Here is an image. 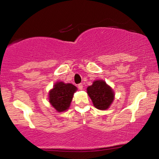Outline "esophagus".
Returning a JSON list of instances; mask_svg holds the SVG:
<instances>
[{"label": "esophagus", "instance_id": "1", "mask_svg": "<svg viewBox=\"0 0 159 159\" xmlns=\"http://www.w3.org/2000/svg\"><path fill=\"white\" fill-rule=\"evenodd\" d=\"M78 88H79L80 90H82V89H83V85H82V83H80V84H78Z\"/></svg>", "mask_w": 159, "mask_h": 159}]
</instances>
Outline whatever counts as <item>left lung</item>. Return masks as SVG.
I'll list each match as a JSON object with an SVG mask.
<instances>
[{"label":"left lung","mask_w":159,"mask_h":159,"mask_svg":"<svg viewBox=\"0 0 159 159\" xmlns=\"http://www.w3.org/2000/svg\"><path fill=\"white\" fill-rule=\"evenodd\" d=\"M87 93L92 100L93 106L99 110H106L114 101L115 94L113 89L104 80H98L88 87Z\"/></svg>","instance_id":"obj_1"}]
</instances>
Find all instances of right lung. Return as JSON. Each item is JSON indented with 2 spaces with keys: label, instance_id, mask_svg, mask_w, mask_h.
Masks as SVG:
<instances>
[{
  "label": "right lung",
  "instance_id": "right-lung-1",
  "mask_svg": "<svg viewBox=\"0 0 159 159\" xmlns=\"http://www.w3.org/2000/svg\"><path fill=\"white\" fill-rule=\"evenodd\" d=\"M77 90V88L72 84L56 82L53 88L49 91V103L58 112L66 111L69 109L73 95Z\"/></svg>",
  "mask_w": 159,
  "mask_h": 159
}]
</instances>
